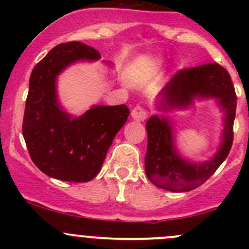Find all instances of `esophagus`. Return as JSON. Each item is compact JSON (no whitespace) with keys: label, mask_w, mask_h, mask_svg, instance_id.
Returning a JSON list of instances; mask_svg holds the SVG:
<instances>
[{"label":"esophagus","mask_w":249,"mask_h":249,"mask_svg":"<svg viewBox=\"0 0 249 249\" xmlns=\"http://www.w3.org/2000/svg\"><path fill=\"white\" fill-rule=\"evenodd\" d=\"M147 110H145L144 108H142V107L137 106L135 107L134 109L131 110V117L132 119L137 120V122H143L144 119H147Z\"/></svg>","instance_id":"esophagus-1"}]
</instances>
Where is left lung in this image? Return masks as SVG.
Here are the masks:
<instances>
[{
    "label": "left lung",
    "mask_w": 249,
    "mask_h": 249,
    "mask_svg": "<svg viewBox=\"0 0 249 249\" xmlns=\"http://www.w3.org/2000/svg\"><path fill=\"white\" fill-rule=\"evenodd\" d=\"M214 97L225 110L222 144L214 157L205 162H190L179 157L173 144L172 126L167 117L152 115L145 123L148 134L144 158L150 182L170 192H189L203 184L227 159L232 145L233 120L237 96L229 72L218 64L179 70L158 96L157 108L169 112L187 108L194 99Z\"/></svg>",
    "instance_id": "obj_1"
}]
</instances>
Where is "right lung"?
I'll list each match as a JSON object with an SVG mask.
<instances>
[{
  "mask_svg": "<svg viewBox=\"0 0 249 249\" xmlns=\"http://www.w3.org/2000/svg\"><path fill=\"white\" fill-rule=\"evenodd\" d=\"M100 57L94 48L69 42L53 48L32 70L22 136L34 164L49 177L78 183L91 180L129 117L130 109L118 105L92 106L73 118L57 102V74L73 62Z\"/></svg>",
  "mask_w": 249,
  "mask_h": 249,
  "instance_id": "obj_1",
  "label": "right lung"
}]
</instances>
